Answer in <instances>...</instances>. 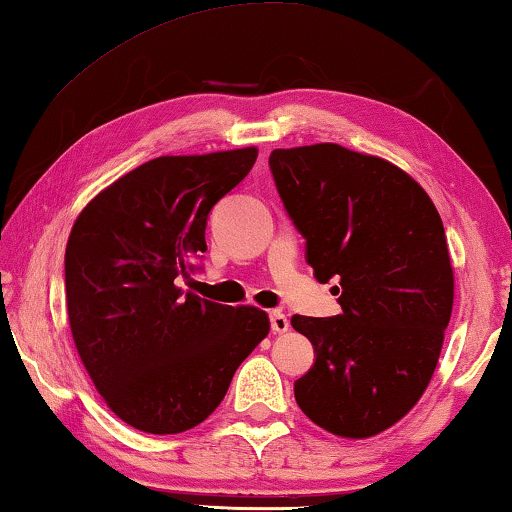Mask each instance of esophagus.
I'll use <instances>...</instances> for the list:
<instances>
[{
    "mask_svg": "<svg viewBox=\"0 0 512 512\" xmlns=\"http://www.w3.org/2000/svg\"><path fill=\"white\" fill-rule=\"evenodd\" d=\"M271 329L275 334H284L289 329V320L282 314V311H273L271 314Z\"/></svg>",
    "mask_w": 512,
    "mask_h": 512,
    "instance_id": "1",
    "label": "esophagus"
}]
</instances>
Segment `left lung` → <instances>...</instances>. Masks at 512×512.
<instances>
[{
	"label": "left lung",
	"instance_id": "1",
	"mask_svg": "<svg viewBox=\"0 0 512 512\" xmlns=\"http://www.w3.org/2000/svg\"><path fill=\"white\" fill-rule=\"evenodd\" d=\"M268 167L307 264L339 282L343 309L291 318L316 357L296 402L336 436H377L420 400L443 348L454 305L443 221L409 173L339 144L275 149Z\"/></svg>",
	"mask_w": 512,
	"mask_h": 512
}]
</instances>
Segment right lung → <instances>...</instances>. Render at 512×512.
Listing matches in <instances>:
<instances>
[{
    "label": "right lung",
    "instance_id": "add662e5",
    "mask_svg": "<svg viewBox=\"0 0 512 512\" xmlns=\"http://www.w3.org/2000/svg\"><path fill=\"white\" fill-rule=\"evenodd\" d=\"M255 160V146L155 158L103 189L74 223L69 327L97 391L135 429L164 436L201 424L268 334L262 309L180 289L201 268L212 207Z\"/></svg>",
    "mask_w": 512,
    "mask_h": 512
}]
</instances>
